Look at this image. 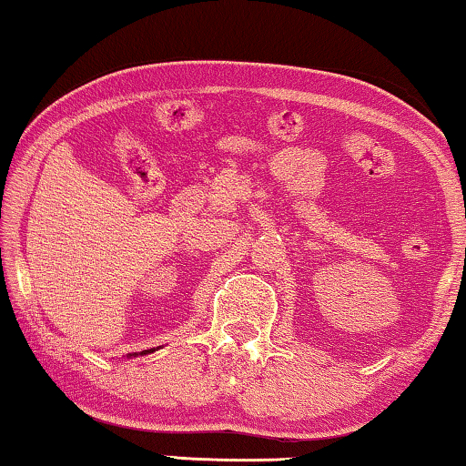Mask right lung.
I'll return each instance as SVG.
<instances>
[{"label": "right lung", "mask_w": 466, "mask_h": 466, "mask_svg": "<svg viewBox=\"0 0 466 466\" xmlns=\"http://www.w3.org/2000/svg\"><path fill=\"white\" fill-rule=\"evenodd\" d=\"M155 349H151V350H143V352H140V354H149V352H153ZM130 357H132V354H130Z\"/></svg>", "instance_id": "right-lung-1"}]
</instances>
